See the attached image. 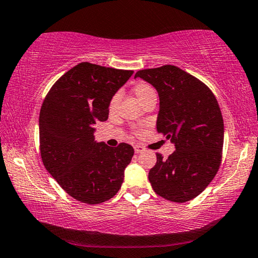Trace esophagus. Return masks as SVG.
<instances>
[{
    "label": "esophagus",
    "instance_id": "1",
    "mask_svg": "<svg viewBox=\"0 0 258 258\" xmlns=\"http://www.w3.org/2000/svg\"><path fill=\"white\" fill-rule=\"evenodd\" d=\"M134 149H135V153H142L143 151H144V147H143L142 145H135L134 146Z\"/></svg>",
    "mask_w": 258,
    "mask_h": 258
}]
</instances>
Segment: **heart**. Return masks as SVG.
<instances>
[{"label": "heart", "instance_id": "1", "mask_svg": "<svg viewBox=\"0 0 258 258\" xmlns=\"http://www.w3.org/2000/svg\"><path fill=\"white\" fill-rule=\"evenodd\" d=\"M133 91L135 96L137 97V99L143 103V101L146 100L149 97L155 95V92L153 90V88H152L150 84H147L145 82H138L134 86L133 88ZM117 101H119V97L117 95L113 96L111 100H109V104H108V109L109 112H113L114 109L116 108V105H117Z\"/></svg>", "mask_w": 258, "mask_h": 258}]
</instances>
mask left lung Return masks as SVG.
<instances>
[{
  "label": "left lung",
  "mask_w": 258,
  "mask_h": 258,
  "mask_svg": "<svg viewBox=\"0 0 258 258\" xmlns=\"http://www.w3.org/2000/svg\"><path fill=\"white\" fill-rule=\"evenodd\" d=\"M157 89L160 109L157 132L174 143L168 159L157 153L149 180L158 196L186 202L199 196L222 162L224 122L213 91L199 79L174 65L138 71Z\"/></svg>",
  "instance_id": "1"
}]
</instances>
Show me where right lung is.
Masks as SVG:
<instances>
[{"mask_svg":"<svg viewBox=\"0 0 258 258\" xmlns=\"http://www.w3.org/2000/svg\"><path fill=\"white\" fill-rule=\"evenodd\" d=\"M134 71L80 62L59 78L40 111V153L46 170L75 200L97 205L123 183L134 149L95 142L94 125L106 121L108 104Z\"/></svg>","mask_w":258,"mask_h":258,"instance_id":"add662e5","label":"right lung"}]
</instances>
